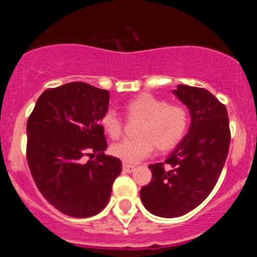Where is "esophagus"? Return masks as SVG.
<instances>
[{
  "mask_svg": "<svg viewBox=\"0 0 257 257\" xmlns=\"http://www.w3.org/2000/svg\"><path fill=\"white\" fill-rule=\"evenodd\" d=\"M122 167H123V171L127 172V174H130V172H133L134 170H135V166L127 165V163H123V166H122Z\"/></svg>",
  "mask_w": 257,
  "mask_h": 257,
  "instance_id": "obj_1",
  "label": "esophagus"
}]
</instances>
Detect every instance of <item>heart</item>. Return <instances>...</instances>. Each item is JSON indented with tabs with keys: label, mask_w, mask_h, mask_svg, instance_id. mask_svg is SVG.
<instances>
[{
	"label": "heart",
	"mask_w": 257,
	"mask_h": 257,
	"mask_svg": "<svg viewBox=\"0 0 257 257\" xmlns=\"http://www.w3.org/2000/svg\"><path fill=\"white\" fill-rule=\"evenodd\" d=\"M130 117L142 118L134 139H122L110 147L114 157L126 163H136L153 152L174 149L188 131L189 114L181 105H171L165 99L151 94L133 97L124 105ZM100 126L110 138L121 134L122 122L117 113L109 109L101 115Z\"/></svg>",
	"instance_id": "obj_1"
}]
</instances>
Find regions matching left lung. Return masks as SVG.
<instances>
[{
    "instance_id": "1",
    "label": "left lung",
    "mask_w": 257,
    "mask_h": 257,
    "mask_svg": "<svg viewBox=\"0 0 257 257\" xmlns=\"http://www.w3.org/2000/svg\"><path fill=\"white\" fill-rule=\"evenodd\" d=\"M172 94L189 109L187 135L165 163L149 165L152 181L142 188L140 198L160 217L183 216L201 205L217 183L230 143L225 105L205 88L178 85Z\"/></svg>"
}]
</instances>
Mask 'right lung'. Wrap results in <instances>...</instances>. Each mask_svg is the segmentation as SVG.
I'll return each mask as SVG.
<instances>
[{"instance_id": "1", "label": "right lung", "mask_w": 257, "mask_h": 257, "mask_svg": "<svg viewBox=\"0 0 257 257\" xmlns=\"http://www.w3.org/2000/svg\"><path fill=\"white\" fill-rule=\"evenodd\" d=\"M109 109V91L70 82L42 92L27 123V161L38 190L56 210L90 217L108 203L122 171L117 157L105 156L100 118ZM97 153L95 161L82 162Z\"/></svg>"}]
</instances>
